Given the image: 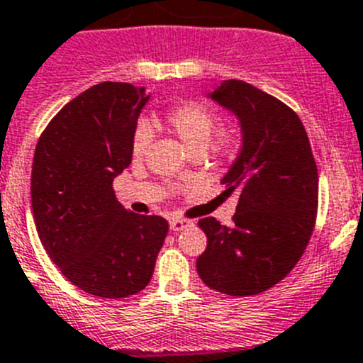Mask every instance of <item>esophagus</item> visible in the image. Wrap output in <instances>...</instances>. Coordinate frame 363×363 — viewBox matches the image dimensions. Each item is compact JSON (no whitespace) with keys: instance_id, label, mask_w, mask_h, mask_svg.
Masks as SVG:
<instances>
[{"instance_id":"esophagus-1","label":"esophagus","mask_w":363,"mask_h":363,"mask_svg":"<svg viewBox=\"0 0 363 363\" xmlns=\"http://www.w3.org/2000/svg\"><path fill=\"white\" fill-rule=\"evenodd\" d=\"M189 226H194V220H189V218L174 217L172 220H169V228H172V231H181V230H184V228H189Z\"/></svg>"}]
</instances>
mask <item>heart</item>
<instances>
[{
  "label": "heart",
  "instance_id": "b5f03b06",
  "mask_svg": "<svg viewBox=\"0 0 363 363\" xmlns=\"http://www.w3.org/2000/svg\"><path fill=\"white\" fill-rule=\"evenodd\" d=\"M164 123L188 146L189 152L202 153L211 146L222 161H233L244 145V130L238 123H224L217 128L218 116L210 104L197 99H182L169 104ZM153 132L148 121H139L132 132V157L143 159L152 145Z\"/></svg>",
  "mask_w": 363,
  "mask_h": 363
}]
</instances>
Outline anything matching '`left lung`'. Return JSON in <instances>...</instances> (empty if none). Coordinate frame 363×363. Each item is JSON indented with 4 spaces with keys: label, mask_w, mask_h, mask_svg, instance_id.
<instances>
[{
    "label": "left lung",
    "mask_w": 363,
    "mask_h": 363,
    "mask_svg": "<svg viewBox=\"0 0 363 363\" xmlns=\"http://www.w3.org/2000/svg\"><path fill=\"white\" fill-rule=\"evenodd\" d=\"M211 99L237 113L244 146L222 179L226 194H238L233 224L199 220L208 246L197 273L224 295H259L289 275L311 240L318 169L308 132L286 103L237 79L224 81Z\"/></svg>",
    "instance_id": "8db88e82"
}]
</instances>
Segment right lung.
<instances>
[{
    "mask_svg": "<svg viewBox=\"0 0 363 363\" xmlns=\"http://www.w3.org/2000/svg\"><path fill=\"white\" fill-rule=\"evenodd\" d=\"M146 101L145 88L130 83L94 84L52 117L35 146L39 240L65 279L101 298L143 291L168 235L166 218L132 213L113 195Z\"/></svg>",
    "mask_w": 363,
    "mask_h": 363,
    "instance_id": "add662e5",
    "label": "right lung"
}]
</instances>
